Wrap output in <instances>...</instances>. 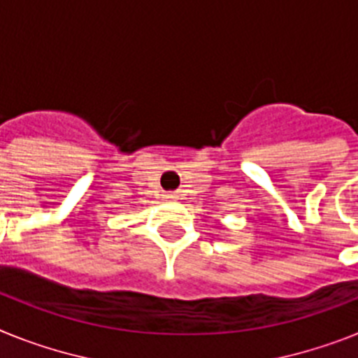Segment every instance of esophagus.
Segmentation results:
<instances>
[{"label":"esophagus","instance_id":"34e87169","mask_svg":"<svg viewBox=\"0 0 358 358\" xmlns=\"http://www.w3.org/2000/svg\"><path fill=\"white\" fill-rule=\"evenodd\" d=\"M165 198H169V200H173L174 194H173V193H167V194H165Z\"/></svg>","mask_w":358,"mask_h":358}]
</instances>
